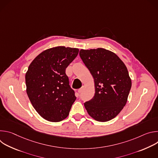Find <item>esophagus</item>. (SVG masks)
Returning a JSON list of instances; mask_svg holds the SVG:
<instances>
[{"instance_id": "1", "label": "esophagus", "mask_w": 158, "mask_h": 158, "mask_svg": "<svg viewBox=\"0 0 158 158\" xmlns=\"http://www.w3.org/2000/svg\"><path fill=\"white\" fill-rule=\"evenodd\" d=\"M84 88V85H82V87H81V88H80V89L78 90V93H81L83 91Z\"/></svg>"}]
</instances>
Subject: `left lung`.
I'll list each match as a JSON object with an SVG mask.
<instances>
[{"instance_id":"1","label":"left lung","mask_w":158,"mask_h":158,"mask_svg":"<svg viewBox=\"0 0 158 158\" xmlns=\"http://www.w3.org/2000/svg\"><path fill=\"white\" fill-rule=\"evenodd\" d=\"M79 56L94 81V96L85 108L95 120L110 121L127 102L132 84L127 67L116 54L102 48L81 49Z\"/></svg>"}]
</instances>
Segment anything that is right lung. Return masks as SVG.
Wrapping results in <instances>:
<instances>
[{"mask_svg":"<svg viewBox=\"0 0 158 158\" xmlns=\"http://www.w3.org/2000/svg\"><path fill=\"white\" fill-rule=\"evenodd\" d=\"M78 53L77 48H51L39 54L29 66L26 74L27 94L44 119L59 122L68 116L76 97L65 69Z\"/></svg>","mask_w":158,"mask_h":158,"instance_id":"1","label":"right lung"}]
</instances>
